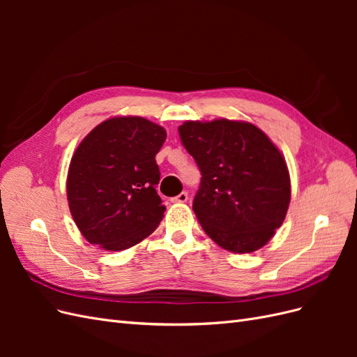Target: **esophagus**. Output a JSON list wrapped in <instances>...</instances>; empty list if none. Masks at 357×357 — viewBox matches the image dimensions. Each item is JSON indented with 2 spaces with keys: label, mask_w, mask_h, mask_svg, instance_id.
<instances>
[{
  "label": "esophagus",
  "mask_w": 357,
  "mask_h": 357,
  "mask_svg": "<svg viewBox=\"0 0 357 357\" xmlns=\"http://www.w3.org/2000/svg\"><path fill=\"white\" fill-rule=\"evenodd\" d=\"M188 201V192H181L177 197L171 198V202H186Z\"/></svg>",
  "instance_id": "esophagus-1"
}]
</instances>
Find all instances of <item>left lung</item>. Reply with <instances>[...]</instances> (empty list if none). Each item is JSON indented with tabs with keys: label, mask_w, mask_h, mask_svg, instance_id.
<instances>
[{
	"label": "left lung",
	"mask_w": 357,
	"mask_h": 357,
	"mask_svg": "<svg viewBox=\"0 0 357 357\" xmlns=\"http://www.w3.org/2000/svg\"><path fill=\"white\" fill-rule=\"evenodd\" d=\"M195 159L201 185L192 208L213 241L232 253H252L273 238L290 202L286 160L261 129L219 119L178 126Z\"/></svg>",
	"instance_id": "left-lung-1"
}]
</instances>
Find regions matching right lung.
Returning <instances> with one entry per match:
<instances>
[{
	"instance_id": "1",
	"label": "right lung",
	"mask_w": 357,
	"mask_h": 357,
	"mask_svg": "<svg viewBox=\"0 0 357 357\" xmlns=\"http://www.w3.org/2000/svg\"><path fill=\"white\" fill-rule=\"evenodd\" d=\"M165 129L144 117H113L95 126L71 158L67 198L91 244L119 252L143 241L164 218L156 192V153Z\"/></svg>"
}]
</instances>
